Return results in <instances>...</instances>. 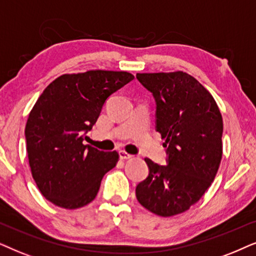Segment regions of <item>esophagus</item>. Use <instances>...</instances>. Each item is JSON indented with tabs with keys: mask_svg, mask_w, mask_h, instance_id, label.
I'll list each match as a JSON object with an SVG mask.
<instances>
[{
	"mask_svg": "<svg viewBox=\"0 0 256 256\" xmlns=\"http://www.w3.org/2000/svg\"><path fill=\"white\" fill-rule=\"evenodd\" d=\"M119 158H120L122 160H126V159L132 158V156L130 154V153H128L125 151H119Z\"/></svg>",
	"mask_w": 256,
	"mask_h": 256,
	"instance_id": "34e87169",
	"label": "esophagus"
}]
</instances>
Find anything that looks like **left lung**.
<instances>
[{"mask_svg": "<svg viewBox=\"0 0 256 256\" xmlns=\"http://www.w3.org/2000/svg\"><path fill=\"white\" fill-rule=\"evenodd\" d=\"M156 103V131L168 165L145 158L150 173L136 187L139 204L160 216L186 212L216 178L222 158V117L212 94L182 71L137 74Z\"/></svg>", "mask_w": 256, "mask_h": 256, "instance_id": "1", "label": "left lung"}]
</instances>
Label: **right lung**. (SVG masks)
<instances>
[{"mask_svg":"<svg viewBox=\"0 0 256 256\" xmlns=\"http://www.w3.org/2000/svg\"><path fill=\"white\" fill-rule=\"evenodd\" d=\"M134 78L126 71L66 74L51 82L34 105L24 131L29 166L40 193L54 205L76 210L96 198L119 154L83 140L108 97Z\"/></svg>","mask_w":256,"mask_h":256,"instance_id":"1","label":"right lung"}]
</instances>
